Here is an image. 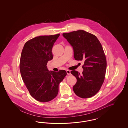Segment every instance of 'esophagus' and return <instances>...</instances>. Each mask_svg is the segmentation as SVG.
I'll return each mask as SVG.
<instances>
[{"instance_id": "esophagus-1", "label": "esophagus", "mask_w": 128, "mask_h": 128, "mask_svg": "<svg viewBox=\"0 0 128 128\" xmlns=\"http://www.w3.org/2000/svg\"><path fill=\"white\" fill-rule=\"evenodd\" d=\"M66 73H67V74H68V76H70V75H71V72H70V71L69 70H66Z\"/></svg>"}]
</instances>
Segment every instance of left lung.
<instances>
[{
	"mask_svg": "<svg viewBox=\"0 0 128 128\" xmlns=\"http://www.w3.org/2000/svg\"><path fill=\"white\" fill-rule=\"evenodd\" d=\"M63 36L72 46L76 60L84 61L80 74L71 71L77 82L74 92L82 98L92 97L100 90L104 81L106 60L103 49L97 37L83 30L63 33Z\"/></svg>",
	"mask_w": 128,
	"mask_h": 128,
	"instance_id": "1",
	"label": "left lung"
}]
</instances>
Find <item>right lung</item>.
Returning a JSON list of instances; mask_svg holds the SVG:
<instances>
[{"instance_id": "1", "label": "right lung", "mask_w": 128, "mask_h": 128, "mask_svg": "<svg viewBox=\"0 0 128 128\" xmlns=\"http://www.w3.org/2000/svg\"><path fill=\"white\" fill-rule=\"evenodd\" d=\"M60 34L39 36L25 44L22 52L20 70L28 90L35 100H52L58 95L59 84L66 75L64 70L49 71L47 63L53 58L54 43Z\"/></svg>"}]
</instances>
